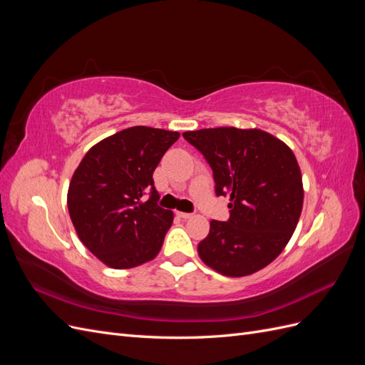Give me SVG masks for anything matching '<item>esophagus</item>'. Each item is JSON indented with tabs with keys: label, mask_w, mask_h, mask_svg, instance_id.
Wrapping results in <instances>:
<instances>
[{
	"label": "esophagus",
	"mask_w": 365,
	"mask_h": 365,
	"mask_svg": "<svg viewBox=\"0 0 365 365\" xmlns=\"http://www.w3.org/2000/svg\"><path fill=\"white\" fill-rule=\"evenodd\" d=\"M176 215H178L181 219H190V217H192V215H190V213H182V212H178Z\"/></svg>",
	"instance_id": "34e87169"
}]
</instances>
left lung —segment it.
Listing matches in <instances>:
<instances>
[{
    "mask_svg": "<svg viewBox=\"0 0 365 365\" xmlns=\"http://www.w3.org/2000/svg\"><path fill=\"white\" fill-rule=\"evenodd\" d=\"M182 137L213 169L216 195L230 196V219L212 220L201 260L227 277H245L279 257L303 208L300 165L291 148L262 129L210 128Z\"/></svg>",
    "mask_w": 365,
    "mask_h": 365,
    "instance_id": "obj_1",
    "label": "left lung"
}]
</instances>
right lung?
I'll return each mask as SVG.
<instances>
[{"label":"right lung","mask_w":365,"mask_h":365,"mask_svg":"<svg viewBox=\"0 0 365 365\" xmlns=\"http://www.w3.org/2000/svg\"><path fill=\"white\" fill-rule=\"evenodd\" d=\"M178 138L175 130L132 126L98 141L74 170L67 195L71 222L106 267L129 269L158 256L173 212L157 204L152 175Z\"/></svg>","instance_id":"obj_1"}]
</instances>
